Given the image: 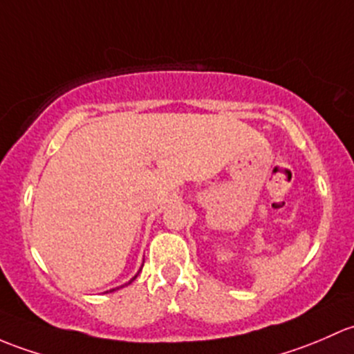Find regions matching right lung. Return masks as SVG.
Wrapping results in <instances>:
<instances>
[{"label":"right lung","mask_w":354,"mask_h":354,"mask_svg":"<svg viewBox=\"0 0 354 354\" xmlns=\"http://www.w3.org/2000/svg\"><path fill=\"white\" fill-rule=\"evenodd\" d=\"M140 271H141V269H140ZM138 274H140V272H138ZM138 274L136 276H134V278H131L129 279V283H126V285H131V283H133L134 281V279H136L138 278ZM122 288V286H121ZM115 290H119V288H115ZM115 290H109V291H115Z\"/></svg>","instance_id":"obj_1"}]
</instances>
